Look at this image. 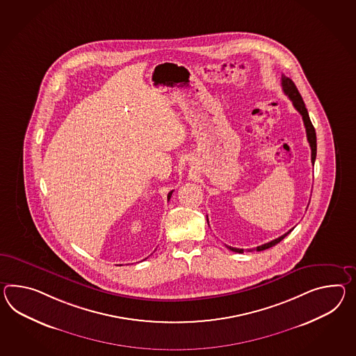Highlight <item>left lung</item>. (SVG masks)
<instances>
[{
    "label": "left lung",
    "mask_w": 356,
    "mask_h": 356,
    "mask_svg": "<svg viewBox=\"0 0 356 356\" xmlns=\"http://www.w3.org/2000/svg\"><path fill=\"white\" fill-rule=\"evenodd\" d=\"M282 87H283L284 94L289 97V100L292 102V104H293V106L297 109V112L302 115L305 129H306V136H307V141H309L310 147H312V165H314L315 158H316V134H315V129H314L312 121H310V117H309V113H307V109H306V106H305L304 100H302V97L300 95V92H298V90H297V87H296L292 79H288L286 76H282ZM207 222H209V218H207ZM289 233H291V230H289V232H286V234L279 236L277 239L271 241V242L265 243V244H262V245L256 247L254 250H256V251H264V250H268L270 247H273V245L277 244L280 241H283V239H284L286 235L289 234ZM226 247H227L230 251L243 253L242 248H234V247H230V245H226ZM250 251H251V250H250Z\"/></svg>",
    "instance_id": "left-lung-1"
}]
</instances>
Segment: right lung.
I'll return each mask as SVG.
<instances>
[{
	"instance_id": "1",
	"label": "right lung",
	"mask_w": 356,
	"mask_h": 356,
	"mask_svg": "<svg viewBox=\"0 0 356 356\" xmlns=\"http://www.w3.org/2000/svg\"><path fill=\"white\" fill-rule=\"evenodd\" d=\"M172 191H170V193H168V195H167V200H170V198H171V195H172Z\"/></svg>"
}]
</instances>
